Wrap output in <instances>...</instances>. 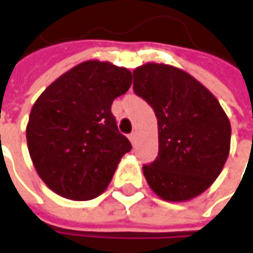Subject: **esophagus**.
Masks as SVG:
<instances>
[{
	"label": "esophagus",
	"instance_id": "1",
	"mask_svg": "<svg viewBox=\"0 0 253 253\" xmlns=\"http://www.w3.org/2000/svg\"><path fill=\"white\" fill-rule=\"evenodd\" d=\"M135 137H137V133H135V131H133V133L128 135V138H130V141H131V142H134V141H135Z\"/></svg>",
	"mask_w": 253,
	"mask_h": 253
}]
</instances>
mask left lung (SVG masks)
<instances>
[{
  "mask_svg": "<svg viewBox=\"0 0 253 253\" xmlns=\"http://www.w3.org/2000/svg\"><path fill=\"white\" fill-rule=\"evenodd\" d=\"M134 92L158 119L159 152L142 171L149 188L168 202L206 191L230 154L231 125L217 98L181 69L149 62L133 72Z\"/></svg>",
  "mask_w": 253,
  "mask_h": 253,
  "instance_id": "1",
  "label": "left lung"
}]
</instances>
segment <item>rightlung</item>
Here are the masks:
<instances>
[{
	"label": "right lung",
	"instance_id": "right-lung-1",
	"mask_svg": "<svg viewBox=\"0 0 253 253\" xmlns=\"http://www.w3.org/2000/svg\"><path fill=\"white\" fill-rule=\"evenodd\" d=\"M131 85V72L85 61L41 92L26 127L37 174L63 198L90 201L111 183L131 144L119 133L111 106Z\"/></svg>",
	"mask_w": 253,
	"mask_h": 253
}]
</instances>
